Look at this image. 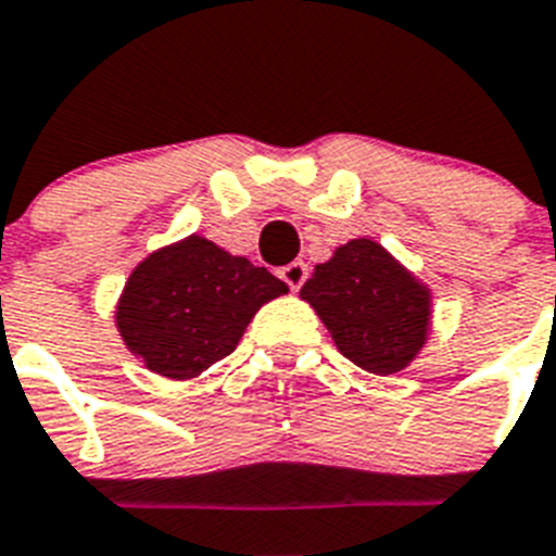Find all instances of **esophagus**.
I'll list each match as a JSON object with an SVG mask.
<instances>
[{
	"instance_id": "1",
	"label": "esophagus",
	"mask_w": 556,
	"mask_h": 556,
	"mask_svg": "<svg viewBox=\"0 0 556 556\" xmlns=\"http://www.w3.org/2000/svg\"><path fill=\"white\" fill-rule=\"evenodd\" d=\"M279 277L286 279L288 288L296 291V288H302V282L307 279V265L300 263V260H296V263H288L286 268H279Z\"/></svg>"
}]
</instances>
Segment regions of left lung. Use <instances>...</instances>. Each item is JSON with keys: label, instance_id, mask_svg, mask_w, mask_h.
I'll use <instances>...</instances> for the list:
<instances>
[{"label": "left lung", "instance_id": "left-lung-1", "mask_svg": "<svg viewBox=\"0 0 556 556\" xmlns=\"http://www.w3.org/2000/svg\"><path fill=\"white\" fill-rule=\"evenodd\" d=\"M300 296L325 321L339 353L367 372L404 370L427 344V286L365 237L316 265Z\"/></svg>", "mask_w": 556, "mask_h": 556}]
</instances>
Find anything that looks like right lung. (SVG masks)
I'll list each match as a JSON object with an SVG mask.
<instances>
[{"label":"right lung","mask_w":556,"mask_h":556,"mask_svg":"<svg viewBox=\"0 0 556 556\" xmlns=\"http://www.w3.org/2000/svg\"><path fill=\"white\" fill-rule=\"evenodd\" d=\"M282 293L288 286L268 268L191 235L129 274L115 325L149 370L184 381L226 358L256 311Z\"/></svg>","instance_id":"right-lung-1"}]
</instances>
